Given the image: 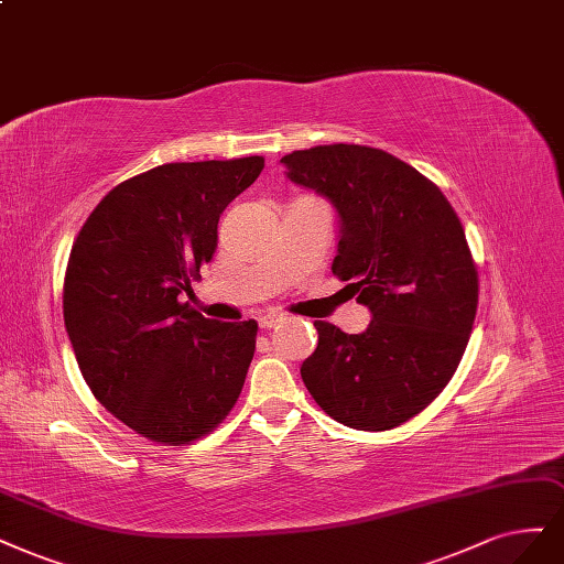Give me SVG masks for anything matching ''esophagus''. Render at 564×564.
<instances>
[{
    "label": "esophagus",
    "mask_w": 564,
    "mask_h": 564,
    "mask_svg": "<svg viewBox=\"0 0 564 564\" xmlns=\"http://www.w3.org/2000/svg\"><path fill=\"white\" fill-rule=\"evenodd\" d=\"M282 319H284L282 315H275V313H268V315L259 317V326H261V328H273V326H278V324H280Z\"/></svg>",
    "instance_id": "esophagus-1"
}]
</instances>
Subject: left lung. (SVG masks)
<instances>
[{
  "label": "left lung",
  "instance_id": "obj_1",
  "mask_svg": "<svg viewBox=\"0 0 564 564\" xmlns=\"http://www.w3.org/2000/svg\"><path fill=\"white\" fill-rule=\"evenodd\" d=\"M282 163L336 207L332 270L373 315L361 334L315 322L301 378L336 422L394 430L443 392L471 336L478 270L459 217L434 182L382 149L324 144Z\"/></svg>",
  "mask_w": 564,
  "mask_h": 564
}]
</instances>
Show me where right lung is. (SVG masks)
Instances as JSON below:
<instances>
[{"label":"right lung","mask_w":564,"mask_h":564,"mask_svg":"<svg viewBox=\"0 0 564 564\" xmlns=\"http://www.w3.org/2000/svg\"><path fill=\"white\" fill-rule=\"evenodd\" d=\"M261 170V156L147 170L113 186L74 240L63 313L82 376L153 443L198 441L242 392L257 322L207 319L182 296L215 257L221 212Z\"/></svg>","instance_id":"obj_1"}]
</instances>
